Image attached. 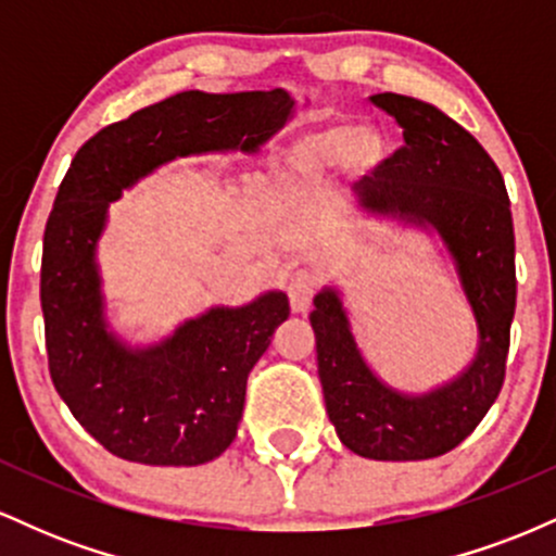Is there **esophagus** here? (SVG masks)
I'll list each match as a JSON object with an SVG mask.
<instances>
[{"mask_svg": "<svg viewBox=\"0 0 556 556\" xmlns=\"http://www.w3.org/2000/svg\"><path fill=\"white\" fill-rule=\"evenodd\" d=\"M318 285H321V279H318L314 269L300 266V269L290 274V279H287V295H290L292 314H305L311 308V300H314Z\"/></svg>", "mask_w": 556, "mask_h": 556, "instance_id": "obj_1", "label": "esophagus"}]
</instances>
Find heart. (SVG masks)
<instances>
[{
	"label": "heart",
	"instance_id": "1",
	"mask_svg": "<svg viewBox=\"0 0 556 556\" xmlns=\"http://www.w3.org/2000/svg\"><path fill=\"white\" fill-rule=\"evenodd\" d=\"M387 154L389 140L379 127L331 117L305 127L290 140L282 156V172L290 185L321 180L340 162L355 175H371L384 164Z\"/></svg>",
	"mask_w": 556,
	"mask_h": 556
}]
</instances>
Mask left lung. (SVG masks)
I'll return each instance as SVG.
<instances>
[{
  "mask_svg": "<svg viewBox=\"0 0 556 556\" xmlns=\"http://www.w3.org/2000/svg\"><path fill=\"white\" fill-rule=\"evenodd\" d=\"M371 101L405 146L353 185L363 214L433 232L476 318V355L455 379L410 394L368 366L337 287L314 298L318 379L337 437L368 460H429L470 437L500 397L515 316V232L502 172L483 146L433 104L400 93Z\"/></svg>",
  "mask_w": 556,
  "mask_h": 556,
  "instance_id": "obj_1",
  "label": "left lung"
}]
</instances>
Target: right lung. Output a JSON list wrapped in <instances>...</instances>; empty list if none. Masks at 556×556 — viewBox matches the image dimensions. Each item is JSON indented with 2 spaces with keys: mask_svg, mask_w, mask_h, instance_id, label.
Segmentation results:
<instances>
[{
  "mask_svg": "<svg viewBox=\"0 0 556 556\" xmlns=\"http://www.w3.org/2000/svg\"><path fill=\"white\" fill-rule=\"evenodd\" d=\"M295 112L274 91H182L99 130L80 146L43 232L41 311L49 374L75 420L112 455L143 465H201L238 437L248 374L290 316L269 290L214 305L154 344L110 329L96 248L110 203L182 156L256 154Z\"/></svg>",
  "mask_w": 556,
  "mask_h": 556,
  "instance_id": "add662e5",
  "label": "right lung"
}]
</instances>
